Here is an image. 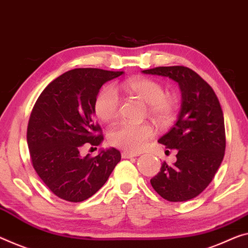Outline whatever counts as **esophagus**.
<instances>
[{"instance_id": "34e87169", "label": "esophagus", "mask_w": 248, "mask_h": 248, "mask_svg": "<svg viewBox=\"0 0 248 248\" xmlns=\"http://www.w3.org/2000/svg\"><path fill=\"white\" fill-rule=\"evenodd\" d=\"M122 158H132V157H135L137 156V154L134 153H128V152H122Z\"/></svg>"}]
</instances>
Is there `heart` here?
I'll list each match as a JSON object with an SVG mask.
<instances>
[{
  "mask_svg": "<svg viewBox=\"0 0 248 248\" xmlns=\"http://www.w3.org/2000/svg\"><path fill=\"white\" fill-rule=\"evenodd\" d=\"M120 89L129 96L146 103L148 113L161 126H167L175 120L177 98L174 95H165L164 86L159 82L150 78H132L122 83ZM119 108V97L111 87H104L95 98V114L108 123L117 119ZM153 134V126L148 123H122L112 129L108 140L113 146L135 153L145 146Z\"/></svg>",
  "mask_w": 248,
  "mask_h": 248,
  "instance_id": "b5f03b06",
  "label": "heart"
}]
</instances>
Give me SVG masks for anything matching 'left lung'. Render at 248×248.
Masks as SVG:
<instances>
[{"mask_svg":"<svg viewBox=\"0 0 248 248\" xmlns=\"http://www.w3.org/2000/svg\"><path fill=\"white\" fill-rule=\"evenodd\" d=\"M143 73L172 78L182 91L176 123L158 140L166 148L177 151V161L173 165L164 162L151 184L170 202L192 200L213 181L225 154V125L219 101L212 86L186 66H158Z\"/></svg>","mask_w":248,"mask_h":248,"instance_id":"1","label":"left lung"}]
</instances>
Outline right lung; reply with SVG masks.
I'll list each match as a JSON object with an SVG mask.
<instances>
[{"label":"right lung","instance_id":"add662e5","mask_svg":"<svg viewBox=\"0 0 248 248\" xmlns=\"http://www.w3.org/2000/svg\"><path fill=\"white\" fill-rule=\"evenodd\" d=\"M122 74L74 68L49 83L33 106L26 133L30 157L41 180L60 199L73 203L90 199L121 161L116 148L95 157H82L79 151L85 144L96 148L102 143L95 98L104 83Z\"/></svg>","mask_w":248,"mask_h":248}]
</instances>
